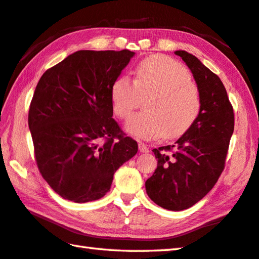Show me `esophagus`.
<instances>
[{
    "label": "esophagus",
    "instance_id": "1",
    "mask_svg": "<svg viewBox=\"0 0 259 259\" xmlns=\"http://www.w3.org/2000/svg\"><path fill=\"white\" fill-rule=\"evenodd\" d=\"M139 150H140V152L147 153V152H149V148L144 143H139Z\"/></svg>",
    "mask_w": 259,
    "mask_h": 259
}]
</instances>
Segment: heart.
<instances>
[{"instance_id": "b5f03b06", "label": "heart", "mask_w": 259, "mask_h": 259, "mask_svg": "<svg viewBox=\"0 0 259 259\" xmlns=\"http://www.w3.org/2000/svg\"><path fill=\"white\" fill-rule=\"evenodd\" d=\"M138 93H150L144 102L146 111L133 115L125 124L126 132L138 139H178L200 111V92L189 70L166 56H152L140 62L134 83L126 76L113 81L110 98L117 117L124 119L132 113Z\"/></svg>"}]
</instances>
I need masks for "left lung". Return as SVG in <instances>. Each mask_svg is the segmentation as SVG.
<instances>
[{"instance_id":"8db88e82","label":"left lung","mask_w":259,"mask_h":259,"mask_svg":"<svg viewBox=\"0 0 259 259\" xmlns=\"http://www.w3.org/2000/svg\"><path fill=\"white\" fill-rule=\"evenodd\" d=\"M175 54L191 70L201 107L192 126L173 146L153 149L158 165L146 190L158 206L178 211L200 201L219 180L233 134L234 113L220 77L193 54L182 50Z\"/></svg>"}]
</instances>
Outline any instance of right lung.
<instances>
[{
	"mask_svg": "<svg viewBox=\"0 0 259 259\" xmlns=\"http://www.w3.org/2000/svg\"><path fill=\"white\" fill-rule=\"evenodd\" d=\"M134 54L80 50L45 71L36 86L28 115L36 161L63 199L102 198L116 170L137 155V141L112 118L110 98L113 81Z\"/></svg>",
	"mask_w": 259,
	"mask_h": 259,
	"instance_id": "right-lung-1",
	"label": "right lung"
}]
</instances>
